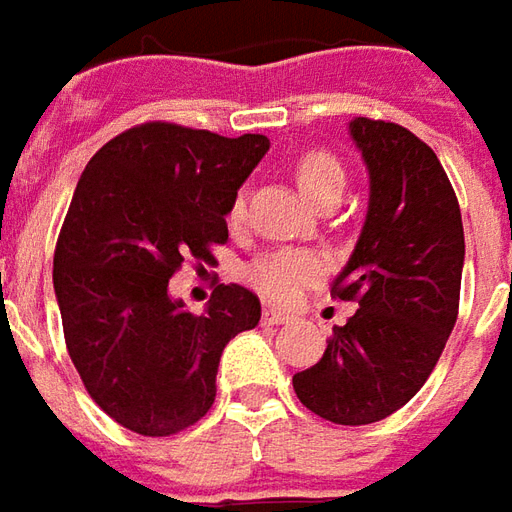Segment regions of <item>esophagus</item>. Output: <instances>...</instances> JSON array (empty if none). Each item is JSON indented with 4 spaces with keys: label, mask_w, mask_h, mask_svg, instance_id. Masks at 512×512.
<instances>
[{
    "label": "esophagus",
    "mask_w": 512,
    "mask_h": 512,
    "mask_svg": "<svg viewBox=\"0 0 512 512\" xmlns=\"http://www.w3.org/2000/svg\"><path fill=\"white\" fill-rule=\"evenodd\" d=\"M267 325H284V322H292V317L289 314H284V311H275V308H267L262 317Z\"/></svg>",
    "instance_id": "34e87169"
}]
</instances>
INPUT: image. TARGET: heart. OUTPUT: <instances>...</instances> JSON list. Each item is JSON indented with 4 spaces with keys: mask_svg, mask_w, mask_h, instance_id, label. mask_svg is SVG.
Returning <instances> with one entry per match:
<instances>
[{
    "mask_svg": "<svg viewBox=\"0 0 512 512\" xmlns=\"http://www.w3.org/2000/svg\"><path fill=\"white\" fill-rule=\"evenodd\" d=\"M295 181L300 192L314 206H320L328 198H342L344 192V170L339 159L328 151H306L297 159ZM245 217V198L237 195L228 209L231 223H242ZM322 273V262L308 250L284 248L267 253L262 259L250 264L245 270L248 284L273 303H292L308 284H314Z\"/></svg>",
    "mask_w": 512,
    "mask_h": 512,
    "instance_id": "heart-1",
    "label": "heart"
}]
</instances>
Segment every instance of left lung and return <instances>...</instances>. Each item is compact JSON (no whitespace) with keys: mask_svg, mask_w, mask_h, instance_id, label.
Returning a JSON list of instances; mask_svg holds the SVG:
<instances>
[{"mask_svg":"<svg viewBox=\"0 0 512 512\" xmlns=\"http://www.w3.org/2000/svg\"><path fill=\"white\" fill-rule=\"evenodd\" d=\"M369 173L361 237L331 292L358 311L333 328L325 353L292 378L297 400L336 424L400 411L444 353L458 320L463 223L433 148L397 123L353 118Z\"/></svg>","mask_w":512,"mask_h":512,"instance_id":"obj_1","label":"left lung"}]
</instances>
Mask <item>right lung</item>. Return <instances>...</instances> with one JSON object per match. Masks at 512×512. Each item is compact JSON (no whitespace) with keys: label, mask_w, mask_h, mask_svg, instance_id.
Here are the masks:
<instances>
[{"label":"right lung","mask_w":512,"mask_h":512,"mask_svg":"<svg viewBox=\"0 0 512 512\" xmlns=\"http://www.w3.org/2000/svg\"><path fill=\"white\" fill-rule=\"evenodd\" d=\"M267 151L264 134L157 121L112 137L82 170L54 295L79 378L126 430L173 436L206 416L226 344L262 320L245 286L220 284L204 314H190L168 284L187 256L209 262L226 242L228 209Z\"/></svg>","instance_id":"right-lung-1"}]
</instances>
